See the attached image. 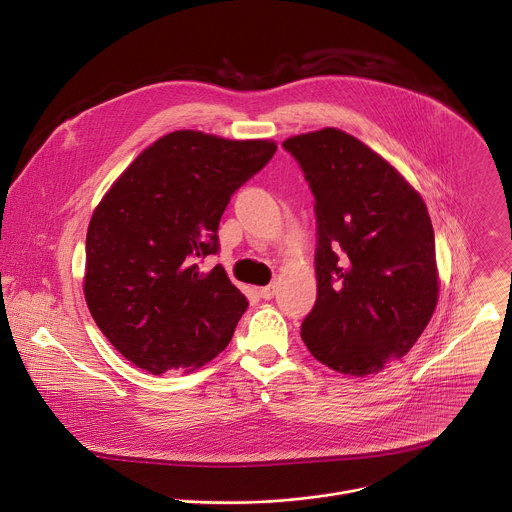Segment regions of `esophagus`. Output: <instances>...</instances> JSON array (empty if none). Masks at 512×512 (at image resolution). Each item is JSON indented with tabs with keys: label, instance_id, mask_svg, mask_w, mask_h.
Masks as SVG:
<instances>
[{
	"label": "esophagus",
	"instance_id": "34e87169",
	"mask_svg": "<svg viewBox=\"0 0 512 512\" xmlns=\"http://www.w3.org/2000/svg\"><path fill=\"white\" fill-rule=\"evenodd\" d=\"M259 295H261V299L271 301V299L275 297V283H271V285H267V287H261V289H259Z\"/></svg>",
	"mask_w": 512,
	"mask_h": 512
}]
</instances>
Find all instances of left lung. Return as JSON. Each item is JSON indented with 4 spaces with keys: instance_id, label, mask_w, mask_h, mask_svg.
Returning a JSON list of instances; mask_svg holds the SVG:
<instances>
[{
    "instance_id": "obj_1",
    "label": "left lung",
    "mask_w": 512,
    "mask_h": 512,
    "mask_svg": "<svg viewBox=\"0 0 512 512\" xmlns=\"http://www.w3.org/2000/svg\"><path fill=\"white\" fill-rule=\"evenodd\" d=\"M283 148L299 162L316 213V303L303 342L340 374H376L408 354L437 305L427 207L394 166L338 128Z\"/></svg>"
}]
</instances>
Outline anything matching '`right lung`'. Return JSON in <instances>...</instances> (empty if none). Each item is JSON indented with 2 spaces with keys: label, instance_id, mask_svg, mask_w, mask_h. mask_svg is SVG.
Segmentation results:
<instances>
[{
  "label": "right lung",
  "instance_id": "1",
  "mask_svg": "<svg viewBox=\"0 0 512 512\" xmlns=\"http://www.w3.org/2000/svg\"><path fill=\"white\" fill-rule=\"evenodd\" d=\"M277 152L269 140L178 130L114 182L87 231L85 299L108 342L150 372L215 358L249 307L221 265L217 227L231 196Z\"/></svg>",
  "mask_w": 512,
  "mask_h": 512
}]
</instances>
